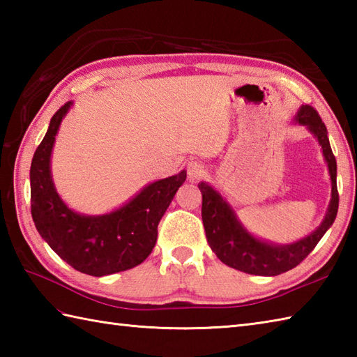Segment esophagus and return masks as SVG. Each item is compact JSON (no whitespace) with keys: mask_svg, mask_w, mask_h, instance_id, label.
<instances>
[{"mask_svg":"<svg viewBox=\"0 0 357 357\" xmlns=\"http://www.w3.org/2000/svg\"><path fill=\"white\" fill-rule=\"evenodd\" d=\"M187 174H188V178H190V181H198L204 176V174H206V167H204L198 161L188 162L187 164Z\"/></svg>","mask_w":357,"mask_h":357,"instance_id":"34e87169","label":"esophagus"}]
</instances>
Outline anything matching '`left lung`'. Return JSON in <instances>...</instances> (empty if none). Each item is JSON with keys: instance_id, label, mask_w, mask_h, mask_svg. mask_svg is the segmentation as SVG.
Here are the masks:
<instances>
[{"instance_id": "left-lung-1", "label": "left lung", "mask_w": 357, "mask_h": 357, "mask_svg": "<svg viewBox=\"0 0 357 357\" xmlns=\"http://www.w3.org/2000/svg\"><path fill=\"white\" fill-rule=\"evenodd\" d=\"M294 121L301 126H305L321 144L331 179V201L327 213L322 224L308 236L287 245L257 239L239 222L234 210L222 198L221 193L207 183L198 185L202 193V222L210 248L225 265L248 273V275L278 276L280 273L294 268L313 252V248L335 222L337 215V165L330 147L327 127L312 105H302Z\"/></svg>"}]
</instances>
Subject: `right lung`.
Returning a JSON list of instances; mask_svg holds the SVG:
<instances>
[{
    "mask_svg": "<svg viewBox=\"0 0 357 357\" xmlns=\"http://www.w3.org/2000/svg\"><path fill=\"white\" fill-rule=\"evenodd\" d=\"M66 102L50 119L30 165V202L38 233L75 270L107 276L130 270L147 259L158 238V224L187 172L155 181L110 213L79 215L64 204L53 185L50 156L61 121L72 107Z\"/></svg>",
    "mask_w": 357,
    "mask_h": 357,
    "instance_id": "add662e5",
    "label": "right lung"
}]
</instances>
